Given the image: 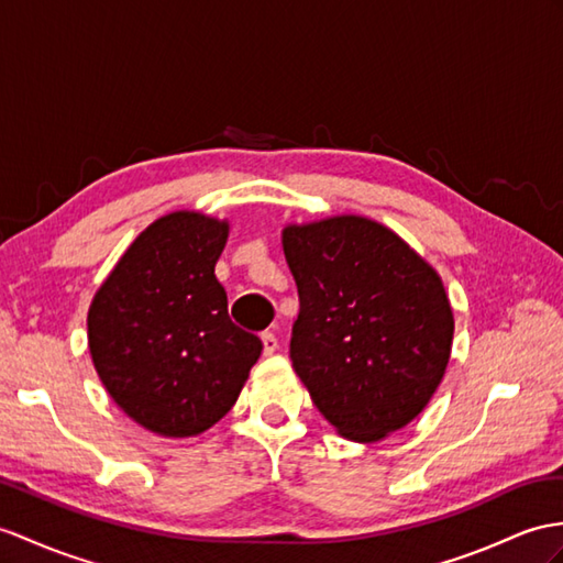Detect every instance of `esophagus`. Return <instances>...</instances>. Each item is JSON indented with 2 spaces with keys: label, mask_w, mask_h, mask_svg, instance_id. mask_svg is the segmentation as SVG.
Masks as SVG:
<instances>
[{
  "label": "esophagus",
  "mask_w": 563,
  "mask_h": 563,
  "mask_svg": "<svg viewBox=\"0 0 563 563\" xmlns=\"http://www.w3.org/2000/svg\"><path fill=\"white\" fill-rule=\"evenodd\" d=\"M260 339H263V351H265V355H272L274 351L279 349V341H277V336H274L272 332H263V336H260Z\"/></svg>",
  "instance_id": "esophagus-1"
}]
</instances>
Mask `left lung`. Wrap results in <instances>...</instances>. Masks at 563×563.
Listing matches in <instances>:
<instances>
[{"label": "left lung", "instance_id": "1", "mask_svg": "<svg viewBox=\"0 0 563 563\" xmlns=\"http://www.w3.org/2000/svg\"><path fill=\"white\" fill-rule=\"evenodd\" d=\"M282 245L300 298L291 361L312 404L351 442L406 428L451 358L454 312L440 274L361 214L286 224Z\"/></svg>", "mask_w": 563, "mask_h": 563}]
</instances>
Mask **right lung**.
Returning a JSON list of instances; mask_svg holds the SVG:
<instances>
[{"mask_svg": "<svg viewBox=\"0 0 563 563\" xmlns=\"http://www.w3.org/2000/svg\"><path fill=\"white\" fill-rule=\"evenodd\" d=\"M229 222L176 210L141 231L88 310L92 365L114 404L159 437L222 420L263 353L229 318L214 265Z\"/></svg>", "mask_w": 563, "mask_h": 563, "instance_id": "1", "label": "right lung"}]
</instances>
